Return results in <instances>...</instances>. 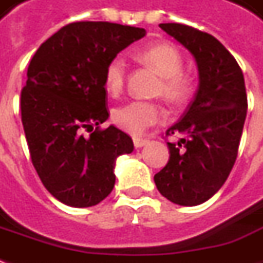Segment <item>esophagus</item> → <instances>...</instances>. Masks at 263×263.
<instances>
[{"label":"esophagus","instance_id":"obj_1","mask_svg":"<svg viewBox=\"0 0 263 263\" xmlns=\"http://www.w3.org/2000/svg\"><path fill=\"white\" fill-rule=\"evenodd\" d=\"M133 143H135V147H142V146H144V144L149 143V140H147V139L135 137V139H133Z\"/></svg>","mask_w":263,"mask_h":263}]
</instances>
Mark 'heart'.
<instances>
[{"label": "heart", "instance_id": "obj_1", "mask_svg": "<svg viewBox=\"0 0 263 263\" xmlns=\"http://www.w3.org/2000/svg\"><path fill=\"white\" fill-rule=\"evenodd\" d=\"M140 61L152 66L160 75L156 94L163 95L171 104H184L193 94V78L185 72L184 56L172 43H158L137 52ZM127 81V62L123 56H114L104 69V86L107 92L117 97L123 92ZM166 117L162 104L158 101L133 100L112 111V121L130 135H142L146 128L162 123Z\"/></svg>", "mask_w": 263, "mask_h": 263}]
</instances>
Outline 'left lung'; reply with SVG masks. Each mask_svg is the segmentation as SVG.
<instances>
[{"label":"left lung","instance_id":"1","mask_svg":"<svg viewBox=\"0 0 263 263\" xmlns=\"http://www.w3.org/2000/svg\"><path fill=\"white\" fill-rule=\"evenodd\" d=\"M195 58L200 86L181 120L166 130V166L155 175L159 193L179 205H198L226 182L239 152L248 112L243 72L232 53L205 31L179 23L159 24Z\"/></svg>","mask_w":263,"mask_h":263}]
</instances>
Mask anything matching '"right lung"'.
<instances>
[{
    "label": "right lung",
    "mask_w": 263,
    "mask_h": 263,
    "mask_svg": "<svg viewBox=\"0 0 263 263\" xmlns=\"http://www.w3.org/2000/svg\"><path fill=\"white\" fill-rule=\"evenodd\" d=\"M144 34L108 21H77L49 37L30 61L20 100L30 158L46 190L66 205L103 201L114 188L116 159L135 149L124 132L100 127L108 119L104 69Z\"/></svg>",
    "instance_id": "add662e5"
}]
</instances>
